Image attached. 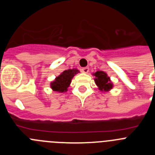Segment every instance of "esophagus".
<instances>
[{"instance_id": "1", "label": "esophagus", "mask_w": 155, "mask_h": 155, "mask_svg": "<svg viewBox=\"0 0 155 155\" xmlns=\"http://www.w3.org/2000/svg\"><path fill=\"white\" fill-rule=\"evenodd\" d=\"M81 71L84 74L88 73V71H89V68H87V67H86V68H83L81 69Z\"/></svg>"}]
</instances>
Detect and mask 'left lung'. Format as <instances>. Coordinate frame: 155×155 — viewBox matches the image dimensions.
Masks as SVG:
<instances>
[{"label": "left lung", "instance_id": "obj_1", "mask_svg": "<svg viewBox=\"0 0 155 155\" xmlns=\"http://www.w3.org/2000/svg\"><path fill=\"white\" fill-rule=\"evenodd\" d=\"M93 75L95 77L94 82L100 91H109V90L113 88V83L111 82L110 78H109V77H108L107 74L105 73L104 71H96L95 73L93 74Z\"/></svg>", "mask_w": 155, "mask_h": 155}]
</instances>
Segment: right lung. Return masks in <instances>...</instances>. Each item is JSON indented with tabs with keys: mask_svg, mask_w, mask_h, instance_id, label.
I'll list each match as a JSON object with an SVG mask.
<instances>
[{
	"mask_svg": "<svg viewBox=\"0 0 155 155\" xmlns=\"http://www.w3.org/2000/svg\"><path fill=\"white\" fill-rule=\"evenodd\" d=\"M78 73H79V71L77 69L66 70L58 77H57L55 80L50 83V87L54 91L61 93L67 91L68 87L71 84V80Z\"/></svg>",
	"mask_w": 155,
	"mask_h": 155,
	"instance_id": "obj_1",
	"label": "right lung"
}]
</instances>
